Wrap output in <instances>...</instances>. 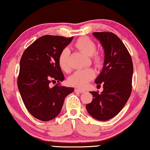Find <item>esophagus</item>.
Instances as JSON below:
<instances>
[{"label": "esophagus", "instance_id": "34e87169", "mask_svg": "<svg viewBox=\"0 0 150 150\" xmlns=\"http://www.w3.org/2000/svg\"><path fill=\"white\" fill-rule=\"evenodd\" d=\"M75 91L76 92H79V93H83L85 92V90H83V89H75Z\"/></svg>", "mask_w": 150, "mask_h": 150}]
</instances>
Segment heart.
<instances>
[{"instance_id":"heart-1","label":"heart","mask_w":150,"mask_h":150,"mask_svg":"<svg viewBox=\"0 0 150 150\" xmlns=\"http://www.w3.org/2000/svg\"><path fill=\"white\" fill-rule=\"evenodd\" d=\"M75 46L79 51L86 56H90L93 64L97 68H100L104 63V56L101 53L95 52L97 46L92 39L87 37H81L75 43ZM58 65L62 70L68 72L70 70L69 50L67 48L63 49L58 56ZM95 73L91 68L78 70L68 78V83L73 87L78 88H85L89 82L93 80Z\"/></svg>"}]
</instances>
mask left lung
<instances>
[{
  "label": "left lung",
  "mask_w": 150,
  "mask_h": 150,
  "mask_svg": "<svg viewBox=\"0 0 150 150\" xmlns=\"http://www.w3.org/2000/svg\"><path fill=\"white\" fill-rule=\"evenodd\" d=\"M104 49V67L95 83L104 89L90 92L94 99L86 105L93 118L108 120L116 116L128 101L132 92L133 65L123 42L112 32H94Z\"/></svg>",
  "instance_id": "left-lung-1"
}]
</instances>
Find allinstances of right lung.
<instances>
[{"mask_svg":"<svg viewBox=\"0 0 150 150\" xmlns=\"http://www.w3.org/2000/svg\"><path fill=\"white\" fill-rule=\"evenodd\" d=\"M73 38L44 35L22 54L18 87L25 107L37 119L49 121L56 118L65 98L74 91L72 87L61 85L65 77L58 61L61 51ZM51 82L57 84L51 88Z\"/></svg>","mask_w":150,"mask_h":150,"instance_id":"right-lung-1","label":"right lung"}]
</instances>
